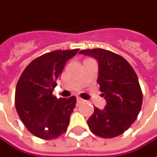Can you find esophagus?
Instances as JSON below:
<instances>
[{
    "label": "esophagus",
    "instance_id": "34e87169",
    "mask_svg": "<svg viewBox=\"0 0 157 157\" xmlns=\"http://www.w3.org/2000/svg\"><path fill=\"white\" fill-rule=\"evenodd\" d=\"M76 99H77V102H78V103H83V102H85V100H84L83 98H82L81 97H77L76 98Z\"/></svg>",
    "mask_w": 157,
    "mask_h": 157
}]
</instances>
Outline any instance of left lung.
<instances>
[{
  "instance_id": "1",
  "label": "left lung",
  "mask_w": 157,
  "mask_h": 157,
  "mask_svg": "<svg viewBox=\"0 0 157 157\" xmlns=\"http://www.w3.org/2000/svg\"><path fill=\"white\" fill-rule=\"evenodd\" d=\"M79 53L92 56L98 62V77L105 109L94 108L87 120L95 135L111 139L121 135L135 121L141 109L143 94L135 71L123 57L102 48L84 49Z\"/></svg>"
}]
</instances>
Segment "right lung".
<instances>
[{"label": "right lung", "mask_w": 157, "mask_h": 157, "mask_svg": "<svg viewBox=\"0 0 157 157\" xmlns=\"http://www.w3.org/2000/svg\"><path fill=\"white\" fill-rule=\"evenodd\" d=\"M78 51L47 52L30 62L17 81L15 107L25 128L37 138L52 140L67 130L76 98H57L52 91L65 63Z\"/></svg>", "instance_id": "1"}]
</instances>
